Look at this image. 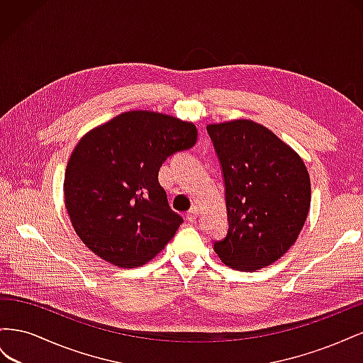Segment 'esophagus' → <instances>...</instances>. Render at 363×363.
<instances>
[{
	"mask_svg": "<svg viewBox=\"0 0 363 363\" xmlns=\"http://www.w3.org/2000/svg\"><path fill=\"white\" fill-rule=\"evenodd\" d=\"M196 216H199V208H196V206H194V207L189 208V212L186 213V219H188L189 223H194L195 219H196Z\"/></svg>",
	"mask_w": 363,
	"mask_h": 363,
	"instance_id": "esophagus-1",
	"label": "esophagus"
}]
</instances>
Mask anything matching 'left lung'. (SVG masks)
<instances>
[{"label": "left lung", "mask_w": 363, "mask_h": 363, "mask_svg": "<svg viewBox=\"0 0 363 363\" xmlns=\"http://www.w3.org/2000/svg\"><path fill=\"white\" fill-rule=\"evenodd\" d=\"M225 184L228 230L213 250L227 267L271 265L298 238L311 207V179L296 152L250 119L208 124Z\"/></svg>", "instance_id": "8db88e82"}]
</instances>
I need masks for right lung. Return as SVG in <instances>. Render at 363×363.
Wrapping results in <instances>:
<instances>
[{
  "mask_svg": "<svg viewBox=\"0 0 363 363\" xmlns=\"http://www.w3.org/2000/svg\"><path fill=\"white\" fill-rule=\"evenodd\" d=\"M192 123L131 111L86 133L65 172V206L75 233L121 268L144 265L164 248L183 218L159 183L162 163L196 142Z\"/></svg>",
  "mask_w": 363,
  "mask_h": 363,
  "instance_id": "obj_1",
  "label": "right lung"
}]
</instances>
